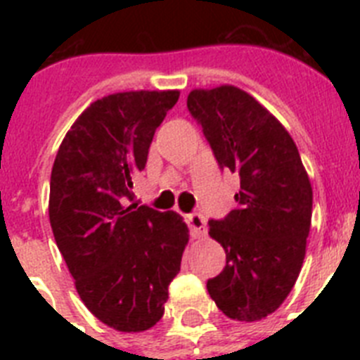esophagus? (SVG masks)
<instances>
[{
  "instance_id": "esophagus-1",
  "label": "esophagus",
  "mask_w": 360,
  "mask_h": 360,
  "mask_svg": "<svg viewBox=\"0 0 360 360\" xmlns=\"http://www.w3.org/2000/svg\"><path fill=\"white\" fill-rule=\"evenodd\" d=\"M186 221L191 229V234L193 238H203L207 234V221L203 218L202 214L195 212V214H187Z\"/></svg>"
}]
</instances>
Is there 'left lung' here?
I'll return each instance as SVG.
<instances>
[{
  "label": "left lung",
  "mask_w": 360,
  "mask_h": 360,
  "mask_svg": "<svg viewBox=\"0 0 360 360\" xmlns=\"http://www.w3.org/2000/svg\"><path fill=\"white\" fill-rule=\"evenodd\" d=\"M221 167L240 174L238 202L209 236L227 254L207 281L216 307L234 321L274 314L294 288L307 254L311 184L290 133L252 95L232 84L187 95Z\"/></svg>",
  "instance_id": "1"
}]
</instances>
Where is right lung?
I'll return each mask as SVG.
<instances>
[{"instance_id": "add662e5", "label": "right lung", "mask_w": 360, "mask_h": 360, "mask_svg": "<svg viewBox=\"0 0 360 360\" xmlns=\"http://www.w3.org/2000/svg\"><path fill=\"white\" fill-rule=\"evenodd\" d=\"M178 97V90H139L97 98L72 124L53 162L56 243L82 303L119 332H144L162 319L189 241L174 211L126 205L153 135Z\"/></svg>"}]
</instances>
